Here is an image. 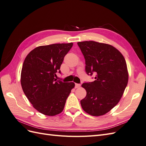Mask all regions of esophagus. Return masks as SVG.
<instances>
[{
	"label": "esophagus",
	"instance_id": "obj_1",
	"mask_svg": "<svg viewBox=\"0 0 146 146\" xmlns=\"http://www.w3.org/2000/svg\"><path fill=\"white\" fill-rule=\"evenodd\" d=\"M80 86H81L80 84H79V83H75V87H76V88L80 87Z\"/></svg>",
	"mask_w": 146,
	"mask_h": 146
}]
</instances>
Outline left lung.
Masks as SVG:
<instances>
[{
    "label": "left lung",
    "mask_w": 146,
    "mask_h": 146,
    "mask_svg": "<svg viewBox=\"0 0 146 146\" xmlns=\"http://www.w3.org/2000/svg\"><path fill=\"white\" fill-rule=\"evenodd\" d=\"M85 59L88 76L96 74L95 80L83 83L86 96L81 100L82 107L92 116L104 115L118 104L127 85L126 61L113 46L95 41L77 43Z\"/></svg>",
    "instance_id": "obj_1"
}]
</instances>
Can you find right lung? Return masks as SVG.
<instances>
[{"mask_svg": "<svg viewBox=\"0 0 146 146\" xmlns=\"http://www.w3.org/2000/svg\"><path fill=\"white\" fill-rule=\"evenodd\" d=\"M73 43L54 44L36 47L26 56L21 75L25 95L39 112L55 116L63 110L66 99L74 87L73 82L55 78Z\"/></svg>", "mask_w": 146, "mask_h": 146, "instance_id": "add662e5", "label": "right lung"}]
</instances>
